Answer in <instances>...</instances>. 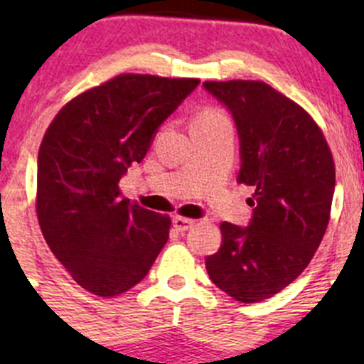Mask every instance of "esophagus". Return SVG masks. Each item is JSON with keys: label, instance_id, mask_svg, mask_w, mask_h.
Wrapping results in <instances>:
<instances>
[{"label": "esophagus", "instance_id": "1", "mask_svg": "<svg viewBox=\"0 0 364 364\" xmlns=\"http://www.w3.org/2000/svg\"><path fill=\"white\" fill-rule=\"evenodd\" d=\"M172 225H174V229L179 230V232H186V230L192 229V227L196 225V220L183 218V216H174V218H172Z\"/></svg>", "mask_w": 364, "mask_h": 364}]
</instances>
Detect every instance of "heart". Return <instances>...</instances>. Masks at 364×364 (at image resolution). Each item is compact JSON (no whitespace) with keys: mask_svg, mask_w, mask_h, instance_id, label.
<instances>
[{"mask_svg":"<svg viewBox=\"0 0 364 364\" xmlns=\"http://www.w3.org/2000/svg\"><path fill=\"white\" fill-rule=\"evenodd\" d=\"M205 114H213V112H205ZM205 114H200V116H205Z\"/></svg>","mask_w":364,"mask_h":364,"instance_id":"heart-1","label":"heart"}]
</instances>
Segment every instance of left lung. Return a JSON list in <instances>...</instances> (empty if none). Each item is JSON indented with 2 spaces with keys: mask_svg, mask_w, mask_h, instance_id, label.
Segmentation results:
<instances>
[{
  "mask_svg": "<svg viewBox=\"0 0 364 364\" xmlns=\"http://www.w3.org/2000/svg\"><path fill=\"white\" fill-rule=\"evenodd\" d=\"M240 137L237 183L253 186L248 227L223 222L222 245L205 259L213 284L241 303L278 294L310 264L324 237L335 161L303 107L260 80H208Z\"/></svg>",
  "mask_w": 364,
  "mask_h": 364,
  "instance_id": "1",
  "label": "left lung"
}]
</instances>
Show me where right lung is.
<instances>
[{"label": "right lung", "instance_id": "1", "mask_svg": "<svg viewBox=\"0 0 364 364\" xmlns=\"http://www.w3.org/2000/svg\"><path fill=\"white\" fill-rule=\"evenodd\" d=\"M199 79L123 73L68 102L43 135L36 213L73 280L111 297L137 285L168 240L171 218L130 204L119 179Z\"/></svg>", "mask_w": 364, "mask_h": 364}]
</instances>
